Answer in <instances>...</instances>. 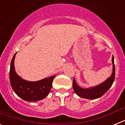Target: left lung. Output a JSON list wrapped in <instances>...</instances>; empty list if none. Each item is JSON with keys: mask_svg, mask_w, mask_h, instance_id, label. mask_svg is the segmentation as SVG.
<instances>
[{"mask_svg": "<svg viewBox=\"0 0 125 125\" xmlns=\"http://www.w3.org/2000/svg\"><path fill=\"white\" fill-rule=\"evenodd\" d=\"M112 62L113 69V73L110 76V78H109L104 82L97 86L88 88V89H83L79 87L76 84L75 79L74 78L73 82V87L76 94L80 96L81 98H86L89 100H94V99L100 98L104 94H105L112 86L113 83L114 82L115 77V67L113 56L112 57Z\"/></svg>", "mask_w": 125, "mask_h": 125, "instance_id": "8db88e82", "label": "left lung"}]
</instances>
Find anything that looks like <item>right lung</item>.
Returning <instances> with one entry per match:
<instances>
[{
  "instance_id": "1",
  "label": "right lung",
  "mask_w": 125,
  "mask_h": 125,
  "mask_svg": "<svg viewBox=\"0 0 125 125\" xmlns=\"http://www.w3.org/2000/svg\"><path fill=\"white\" fill-rule=\"evenodd\" d=\"M16 53L11 61L9 72L10 83L14 91L18 96L27 101H37L45 98L50 93L55 76L34 82L22 79L15 71L14 59Z\"/></svg>"
}]
</instances>
